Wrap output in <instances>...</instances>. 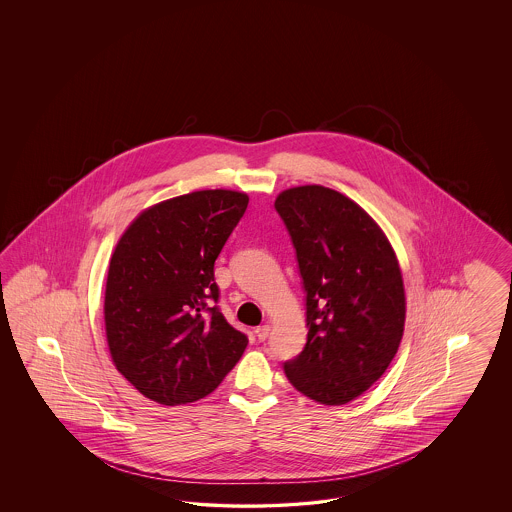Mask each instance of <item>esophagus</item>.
I'll list each match as a JSON object with an SVG mask.
<instances>
[{"mask_svg":"<svg viewBox=\"0 0 512 512\" xmlns=\"http://www.w3.org/2000/svg\"><path fill=\"white\" fill-rule=\"evenodd\" d=\"M255 336H257V340L264 341L268 336H270V326L263 325L259 326V328H255Z\"/></svg>","mask_w":512,"mask_h":512,"instance_id":"obj_1","label":"esophagus"}]
</instances>
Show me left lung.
I'll list each match as a JSON object with an SVG mask.
<instances>
[{
	"instance_id": "8db88e82",
	"label": "left lung",
	"mask_w": 512,
	"mask_h": 512,
	"mask_svg": "<svg viewBox=\"0 0 512 512\" xmlns=\"http://www.w3.org/2000/svg\"><path fill=\"white\" fill-rule=\"evenodd\" d=\"M306 293L308 341L283 364L296 390L343 405L366 392L398 353L402 272L387 236L357 202L323 186L279 193Z\"/></svg>"
}]
</instances>
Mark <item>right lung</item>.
Listing matches in <instances>:
<instances>
[{
	"label": "right lung",
	"mask_w": 512,
	"mask_h": 512,
	"mask_svg": "<svg viewBox=\"0 0 512 512\" xmlns=\"http://www.w3.org/2000/svg\"><path fill=\"white\" fill-rule=\"evenodd\" d=\"M229 189L193 191L144 210L112 253L105 291L110 355L163 405L208 396L248 347L217 306V255L248 208Z\"/></svg>",
	"instance_id": "right-lung-1"
}]
</instances>
